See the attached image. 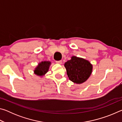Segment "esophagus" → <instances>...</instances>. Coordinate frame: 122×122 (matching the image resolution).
Listing matches in <instances>:
<instances>
[{
	"label": "esophagus",
	"instance_id": "obj_1",
	"mask_svg": "<svg viewBox=\"0 0 122 122\" xmlns=\"http://www.w3.org/2000/svg\"><path fill=\"white\" fill-rule=\"evenodd\" d=\"M56 63H58V64H60V65H61V64H62V61H61V60L56 61Z\"/></svg>",
	"mask_w": 122,
	"mask_h": 122
}]
</instances>
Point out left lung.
I'll return each mask as SVG.
<instances>
[{
    "label": "left lung",
    "instance_id": "obj_1",
    "mask_svg": "<svg viewBox=\"0 0 122 122\" xmlns=\"http://www.w3.org/2000/svg\"><path fill=\"white\" fill-rule=\"evenodd\" d=\"M65 67L69 79L76 84H82L90 77L92 71V65L87 60L73 56L66 62Z\"/></svg>",
    "mask_w": 122,
    "mask_h": 122
}]
</instances>
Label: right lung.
I'll return each instance as SVG.
<instances>
[{"label": "right lung", "mask_w": 122, "mask_h": 122, "mask_svg": "<svg viewBox=\"0 0 122 122\" xmlns=\"http://www.w3.org/2000/svg\"><path fill=\"white\" fill-rule=\"evenodd\" d=\"M51 65V62L44 61L39 62L34 70V73L36 75L42 77L46 75L48 71L49 67Z\"/></svg>", "instance_id": "obj_1"}]
</instances>
